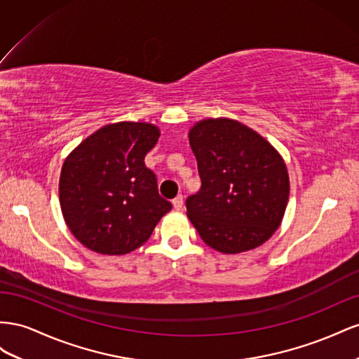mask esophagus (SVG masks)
Listing matches in <instances>:
<instances>
[{
  "label": "esophagus",
  "mask_w": 359,
  "mask_h": 359,
  "mask_svg": "<svg viewBox=\"0 0 359 359\" xmlns=\"http://www.w3.org/2000/svg\"><path fill=\"white\" fill-rule=\"evenodd\" d=\"M172 208L176 210H182L183 209V197L182 196H177L176 198L172 200Z\"/></svg>",
  "instance_id": "1"
}]
</instances>
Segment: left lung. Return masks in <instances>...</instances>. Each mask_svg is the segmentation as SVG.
Wrapping results in <instances>:
<instances>
[{
  "label": "left lung",
  "instance_id": "1",
  "mask_svg": "<svg viewBox=\"0 0 359 359\" xmlns=\"http://www.w3.org/2000/svg\"><path fill=\"white\" fill-rule=\"evenodd\" d=\"M201 188L187 198L203 242L224 254L259 247L280 227L289 200L281 156L257 132L230 118H209L189 132Z\"/></svg>",
  "mask_w": 359,
  "mask_h": 359
}]
</instances>
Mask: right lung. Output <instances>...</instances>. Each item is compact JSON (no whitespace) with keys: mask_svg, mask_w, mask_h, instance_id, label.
Returning <instances> with one entry per match:
<instances>
[{"mask_svg":"<svg viewBox=\"0 0 359 359\" xmlns=\"http://www.w3.org/2000/svg\"><path fill=\"white\" fill-rule=\"evenodd\" d=\"M158 138V128L149 123L120 121L96 130L65 161L61 212L88 250L109 255L134 251L171 210L144 163Z\"/></svg>","mask_w":359,"mask_h":359,"instance_id":"right-lung-1","label":"right lung"}]
</instances>
